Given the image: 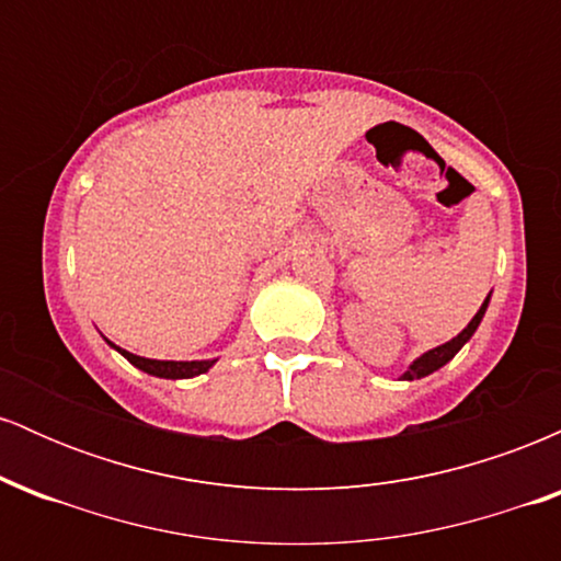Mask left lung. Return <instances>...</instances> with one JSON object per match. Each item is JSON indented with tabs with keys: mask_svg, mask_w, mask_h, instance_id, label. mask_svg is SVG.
I'll return each instance as SVG.
<instances>
[{
	"mask_svg": "<svg viewBox=\"0 0 561 561\" xmlns=\"http://www.w3.org/2000/svg\"><path fill=\"white\" fill-rule=\"evenodd\" d=\"M488 300H491V295H488L485 298V302H482L480 306V311L474 313L472 317V321H469V324L465 327V330H461L459 334H456L454 340H448V343H443V345H437V347H433V351H427V353H422L420 358H416L414 364L409 366V369L403 371V377L401 379H422V377H427V375H433V371H437L440 369V366H446L450 358L456 356V353L461 351V347H465V343L469 337H472L474 334V330H478L480 327V321H482V317H485V308H488Z\"/></svg>",
	"mask_w": 561,
	"mask_h": 561,
	"instance_id": "obj_1",
	"label": "left lung"
}]
</instances>
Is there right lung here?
I'll use <instances>...</instances> for the list:
<instances>
[{
  "instance_id": "add662e5",
  "label": "right lung",
  "mask_w": 561,
  "mask_h": 561,
  "mask_svg": "<svg viewBox=\"0 0 561 561\" xmlns=\"http://www.w3.org/2000/svg\"><path fill=\"white\" fill-rule=\"evenodd\" d=\"M113 347L121 353V356L126 358L128 364H134L141 371H147V375L163 377V379H190V377L205 375V371H208L210 366L216 364V358H214V362H158V358L134 356V353H128V351H124V347H118V345H113Z\"/></svg>"
}]
</instances>
